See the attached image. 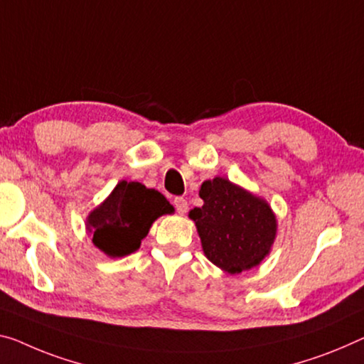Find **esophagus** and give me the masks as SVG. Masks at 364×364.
I'll return each mask as SVG.
<instances>
[{
	"mask_svg": "<svg viewBox=\"0 0 364 364\" xmlns=\"http://www.w3.org/2000/svg\"><path fill=\"white\" fill-rule=\"evenodd\" d=\"M174 206H176V210H177L178 215H186L187 210H188L187 200L182 198V197H176L174 198Z\"/></svg>",
	"mask_w": 364,
	"mask_h": 364,
	"instance_id": "1",
	"label": "esophagus"
}]
</instances>
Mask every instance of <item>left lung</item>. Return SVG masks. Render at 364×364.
Segmentation results:
<instances>
[{
	"instance_id": "1",
	"label": "left lung",
	"mask_w": 364,
	"mask_h": 364,
	"mask_svg": "<svg viewBox=\"0 0 364 364\" xmlns=\"http://www.w3.org/2000/svg\"><path fill=\"white\" fill-rule=\"evenodd\" d=\"M203 206L190 210L201 249L211 264L237 275L262 264L277 237V215L265 198L215 177L200 187Z\"/></svg>"
}]
</instances>
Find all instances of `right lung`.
<instances>
[{
  "instance_id": "right-lung-1",
  "label": "right lung",
  "mask_w": 364,
  "mask_h": 364,
  "mask_svg": "<svg viewBox=\"0 0 364 364\" xmlns=\"http://www.w3.org/2000/svg\"><path fill=\"white\" fill-rule=\"evenodd\" d=\"M171 213L174 206L158 190L120 181L87 215L86 231L99 250L110 259H119L136 252L153 223Z\"/></svg>"
}]
</instances>
